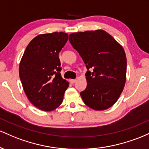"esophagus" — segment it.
I'll return each instance as SVG.
<instances>
[{
	"mask_svg": "<svg viewBox=\"0 0 149 149\" xmlns=\"http://www.w3.org/2000/svg\"><path fill=\"white\" fill-rule=\"evenodd\" d=\"M76 81H77V79H70V82L71 84L75 83L76 82Z\"/></svg>",
	"mask_w": 149,
	"mask_h": 149,
	"instance_id": "34e87169",
	"label": "esophagus"
}]
</instances>
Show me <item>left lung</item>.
I'll use <instances>...</instances> for the list:
<instances>
[{
	"label": "left lung",
	"instance_id": "8db88e82",
	"mask_svg": "<svg viewBox=\"0 0 149 149\" xmlns=\"http://www.w3.org/2000/svg\"><path fill=\"white\" fill-rule=\"evenodd\" d=\"M69 40L88 69L85 74L87 87L80 93L84 103L95 111L111 108L120 98L126 82L124 48L102 29L72 33Z\"/></svg>",
	"mask_w": 149,
	"mask_h": 149
}]
</instances>
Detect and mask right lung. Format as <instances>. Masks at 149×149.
I'll return each mask as SVG.
<instances>
[{"mask_svg": "<svg viewBox=\"0 0 149 149\" xmlns=\"http://www.w3.org/2000/svg\"><path fill=\"white\" fill-rule=\"evenodd\" d=\"M68 39L65 32L39 34L26 46L19 63V74L29 101L43 111L63 103L69 82L62 77L58 54Z\"/></svg>", "mask_w": 149, "mask_h": 149, "instance_id": "right-lung-1", "label": "right lung"}]
</instances>
